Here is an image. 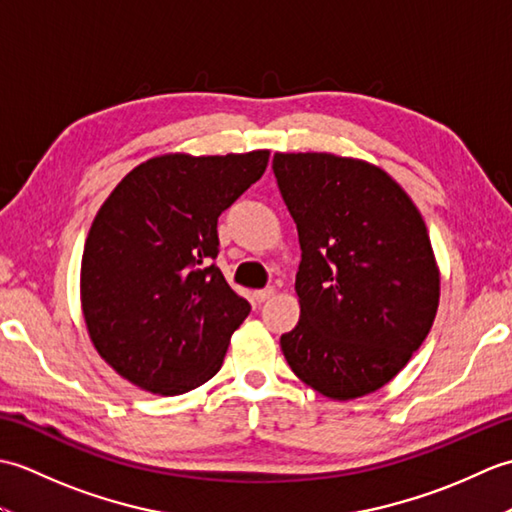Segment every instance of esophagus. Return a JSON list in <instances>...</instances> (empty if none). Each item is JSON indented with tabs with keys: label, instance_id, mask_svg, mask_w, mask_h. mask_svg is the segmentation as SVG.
<instances>
[{
	"label": "esophagus",
	"instance_id": "obj_1",
	"mask_svg": "<svg viewBox=\"0 0 512 512\" xmlns=\"http://www.w3.org/2000/svg\"><path fill=\"white\" fill-rule=\"evenodd\" d=\"M273 297H275V288H273V286L262 288V290H255V299H257L259 303H264V301L273 299Z\"/></svg>",
	"mask_w": 512,
	"mask_h": 512
}]
</instances>
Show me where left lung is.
Masks as SVG:
<instances>
[{"label":"left lung","mask_w":512,"mask_h":512,"mask_svg":"<svg viewBox=\"0 0 512 512\" xmlns=\"http://www.w3.org/2000/svg\"><path fill=\"white\" fill-rule=\"evenodd\" d=\"M273 171L301 246V317L281 350L323 396L372 394L436 319L440 273L427 226L400 184L365 160L275 154Z\"/></svg>","instance_id":"left-lung-1"}]
</instances>
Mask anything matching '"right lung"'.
I'll return each mask as SVG.
<instances>
[{
    "label": "right lung",
    "instance_id": "right-lung-1",
    "mask_svg": "<svg viewBox=\"0 0 512 512\" xmlns=\"http://www.w3.org/2000/svg\"><path fill=\"white\" fill-rule=\"evenodd\" d=\"M270 151L167 154L132 169L96 213L81 259V306L107 365L178 396L220 372L250 303L215 266L217 217L264 176Z\"/></svg>",
    "mask_w": 512,
    "mask_h": 512
}]
</instances>
